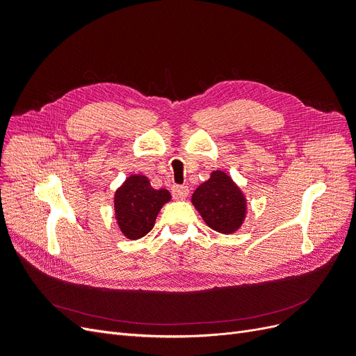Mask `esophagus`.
<instances>
[{
    "label": "esophagus",
    "mask_w": 356,
    "mask_h": 356,
    "mask_svg": "<svg viewBox=\"0 0 356 356\" xmlns=\"http://www.w3.org/2000/svg\"><path fill=\"white\" fill-rule=\"evenodd\" d=\"M188 191L187 186H174L172 187V196L177 200H184L188 196Z\"/></svg>",
    "instance_id": "esophagus-1"
}]
</instances>
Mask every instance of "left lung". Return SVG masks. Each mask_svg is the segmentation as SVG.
Wrapping results in <instances>:
<instances>
[{
    "mask_svg": "<svg viewBox=\"0 0 356 356\" xmlns=\"http://www.w3.org/2000/svg\"><path fill=\"white\" fill-rule=\"evenodd\" d=\"M191 202L203 221L218 233H234L245 220L243 193L222 170H213L211 178L193 193Z\"/></svg>",
    "mask_w": 356,
    "mask_h": 356,
    "instance_id": "left-lung-1",
    "label": "left lung"
}]
</instances>
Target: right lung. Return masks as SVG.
Listing matches in <instances>:
<instances>
[{
    "instance_id": "right-lung-1",
    "label": "right lung",
    "mask_w": 356,
    "mask_h": 356,
    "mask_svg": "<svg viewBox=\"0 0 356 356\" xmlns=\"http://www.w3.org/2000/svg\"><path fill=\"white\" fill-rule=\"evenodd\" d=\"M170 200L166 188L156 190L144 175H131L114 195L118 227L127 239H141L154 227L157 213Z\"/></svg>"
}]
</instances>
